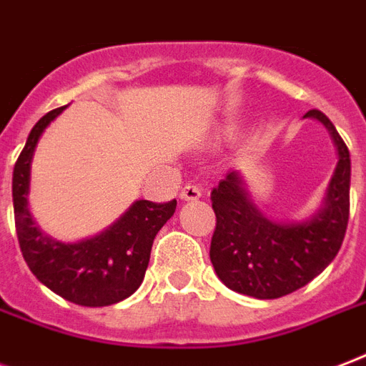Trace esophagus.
<instances>
[{
    "instance_id": "1",
    "label": "esophagus",
    "mask_w": 366,
    "mask_h": 366,
    "mask_svg": "<svg viewBox=\"0 0 366 366\" xmlns=\"http://www.w3.org/2000/svg\"><path fill=\"white\" fill-rule=\"evenodd\" d=\"M203 195V189L197 186V184H186L180 192V197H182L184 202H195V199H199Z\"/></svg>"
}]
</instances>
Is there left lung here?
<instances>
[{
	"label": "left lung",
	"instance_id": "1",
	"mask_svg": "<svg viewBox=\"0 0 366 366\" xmlns=\"http://www.w3.org/2000/svg\"><path fill=\"white\" fill-rule=\"evenodd\" d=\"M338 147V164L319 214L301 224H274L247 199L236 171L211 192L217 227L211 238V263L228 288L257 300L288 295L319 276L338 255L350 220V149L330 119L311 109Z\"/></svg>",
	"mask_w": 366,
	"mask_h": 366
}]
</instances>
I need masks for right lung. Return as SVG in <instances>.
<instances>
[{"mask_svg":"<svg viewBox=\"0 0 366 366\" xmlns=\"http://www.w3.org/2000/svg\"><path fill=\"white\" fill-rule=\"evenodd\" d=\"M63 109H53L36 122L16 159L13 169L16 238L28 269L51 292L76 305H113L139 288L153 239L174 214L177 199L167 203L139 199L109 230L78 244H61L44 236L26 205L30 161L41 132Z\"/></svg>","mask_w":366,"mask_h":366,"instance_id":"right-lung-1","label":"right lung"}]
</instances>
